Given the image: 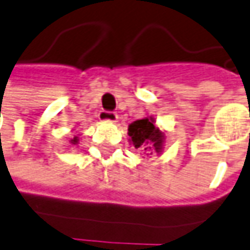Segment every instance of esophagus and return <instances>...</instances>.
<instances>
[{
  "instance_id": "1",
  "label": "esophagus",
  "mask_w": 250,
  "mask_h": 250,
  "mask_svg": "<svg viewBox=\"0 0 250 250\" xmlns=\"http://www.w3.org/2000/svg\"><path fill=\"white\" fill-rule=\"evenodd\" d=\"M99 118H100V121L117 122L118 121V115L115 112H111V111H101L100 114H99Z\"/></svg>"
}]
</instances>
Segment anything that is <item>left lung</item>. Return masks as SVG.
Wrapping results in <instances>:
<instances>
[{
  "instance_id": "8db88e82",
  "label": "left lung",
  "mask_w": 250,
  "mask_h": 250,
  "mask_svg": "<svg viewBox=\"0 0 250 250\" xmlns=\"http://www.w3.org/2000/svg\"><path fill=\"white\" fill-rule=\"evenodd\" d=\"M129 143L145 154H161L166 146V133L153 117L133 121L128 126Z\"/></svg>"
}]
</instances>
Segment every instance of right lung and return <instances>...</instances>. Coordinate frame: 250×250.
<instances>
[{
    "instance_id": "obj_1",
    "label": "right lung",
    "mask_w": 250,
    "mask_h": 250,
    "mask_svg": "<svg viewBox=\"0 0 250 250\" xmlns=\"http://www.w3.org/2000/svg\"><path fill=\"white\" fill-rule=\"evenodd\" d=\"M79 142H81V138H79V136H73L72 139H71V143H72V145H79Z\"/></svg>"
}]
</instances>
